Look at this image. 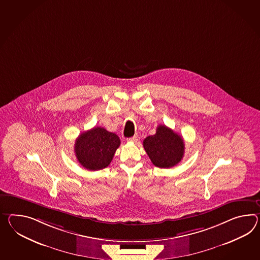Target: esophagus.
Listing matches in <instances>:
<instances>
[{
    "mask_svg": "<svg viewBox=\"0 0 260 260\" xmlns=\"http://www.w3.org/2000/svg\"><path fill=\"white\" fill-rule=\"evenodd\" d=\"M138 138H139V137H138V135H137V134H135L133 137L127 138V140L128 142H133V143H135V142H137V141H138Z\"/></svg>",
    "mask_w": 260,
    "mask_h": 260,
    "instance_id": "esophagus-1",
    "label": "esophagus"
}]
</instances>
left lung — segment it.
Masks as SVG:
<instances>
[{
    "instance_id": "8db88e82",
    "label": "left lung",
    "mask_w": 260,
    "mask_h": 260,
    "mask_svg": "<svg viewBox=\"0 0 260 260\" xmlns=\"http://www.w3.org/2000/svg\"><path fill=\"white\" fill-rule=\"evenodd\" d=\"M143 146L153 165L159 168H171L183 158L182 137L165 125H159L154 135L146 137Z\"/></svg>"
}]
</instances>
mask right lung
Wrapping results in <instances>:
<instances>
[{
  "label": "right lung",
  "mask_w": 260,
  "mask_h": 260,
  "mask_svg": "<svg viewBox=\"0 0 260 260\" xmlns=\"http://www.w3.org/2000/svg\"><path fill=\"white\" fill-rule=\"evenodd\" d=\"M119 146L120 139L115 133L95 127L77 138L74 151L78 161L85 169L98 171L111 164Z\"/></svg>",
  "instance_id": "add662e5"
}]
</instances>
